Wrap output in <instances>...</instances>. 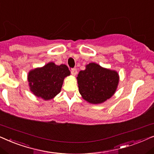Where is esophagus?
<instances>
[{"label": "esophagus", "instance_id": "esophagus-1", "mask_svg": "<svg viewBox=\"0 0 154 154\" xmlns=\"http://www.w3.org/2000/svg\"><path fill=\"white\" fill-rule=\"evenodd\" d=\"M70 72H71L72 75H74V76H75L77 73V69H76V68H71Z\"/></svg>", "mask_w": 154, "mask_h": 154}]
</instances>
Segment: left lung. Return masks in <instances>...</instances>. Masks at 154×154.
<instances>
[{
	"label": "left lung",
	"instance_id": "1",
	"mask_svg": "<svg viewBox=\"0 0 154 154\" xmlns=\"http://www.w3.org/2000/svg\"><path fill=\"white\" fill-rule=\"evenodd\" d=\"M79 91L91 103H103L113 95L119 82L117 72L89 63L77 76Z\"/></svg>",
	"mask_w": 154,
	"mask_h": 154
}]
</instances>
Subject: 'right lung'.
Segmentation results:
<instances>
[{"label": "right lung", "mask_w": 154, "mask_h": 154, "mask_svg": "<svg viewBox=\"0 0 154 154\" xmlns=\"http://www.w3.org/2000/svg\"><path fill=\"white\" fill-rule=\"evenodd\" d=\"M69 75L70 72L67 65L49 63L43 67L29 72V85L34 95L50 100L60 93L64 78Z\"/></svg>", "instance_id": "1"}]
</instances>
